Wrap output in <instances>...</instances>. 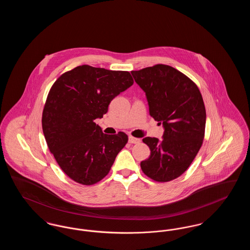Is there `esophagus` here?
I'll list each match as a JSON object with an SVG mask.
<instances>
[{
    "mask_svg": "<svg viewBox=\"0 0 250 250\" xmlns=\"http://www.w3.org/2000/svg\"><path fill=\"white\" fill-rule=\"evenodd\" d=\"M128 142L130 143H139L141 142V140L140 139H137V138H134V137H132V136H129V138H128Z\"/></svg>",
    "mask_w": 250,
    "mask_h": 250,
    "instance_id": "34e87169",
    "label": "esophagus"
}]
</instances>
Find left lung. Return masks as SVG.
I'll list each match as a JSON object with an SVG mask.
<instances>
[{
    "instance_id": "left-lung-1",
    "label": "left lung",
    "mask_w": 250,
    "mask_h": 250,
    "mask_svg": "<svg viewBox=\"0 0 250 250\" xmlns=\"http://www.w3.org/2000/svg\"><path fill=\"white\" fill-rule=\"evenodd\" d=\"M131 74L145 92L150 115L165 129L161 142L143 139L151 155L141 162V167L156 182L178 178L190 166L204 139L206 110L202 94L188 77L166 64Z\"/></svg>"
}]
</instances>
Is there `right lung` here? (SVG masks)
<instances>
[{"label":"right lung","instance_id":"add662e5","mask_svg":"<svg viewBox=\"0 0 250 250\" xmlns=\"http://www.w3.org/2000/svg\"><path fill=\"white\" fill-rule=\"evenodd\" d=\"M133 83L129 72L83 64L63 73L51 86L42 113L43 133L60 167L76 183L101 181L127 143L125 133L104 134L95 120Z\"/></svg>","mask_w":250,"mask_h":250}]
</instances>
